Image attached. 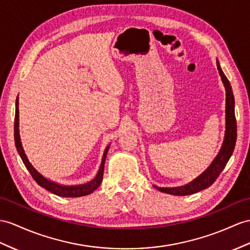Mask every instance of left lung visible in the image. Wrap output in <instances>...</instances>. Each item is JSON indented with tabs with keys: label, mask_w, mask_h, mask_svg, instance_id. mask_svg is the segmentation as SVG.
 <instances>
[{
	"label": "left lung",
	"mask_w": 250,
	"mask_h": 250,
	"mask_svg": "<svg viewBox=\"0 0 250 250\" xmlns=\"http://www.w3.org/2000/svg\"><path fill=\"white\" fill-rule=\"evenodd\" d=\"M216 65L218 73L222 78V82L224 83L225 91H226V129H225V137L222 144V147L218 151L216 157L213 159L210 166L207 167L205 172L200 174L198 177L193 179L188 184L181 186V187H175V188H159L154 186L158 190L171 194V195H177V196H185L190 195V194L197 193L205 188H209L213 182H214L224 167H226L227 162L229 161L231 155L233 153L235 142H236V121H235V114H234V96L232 93V88L228 81L226 75L221 69L220 62L216 59Z\"/></svg>",
	"instance_id": "8db88e82"
}]
</instances>
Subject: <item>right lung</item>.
<instances>
[{
	"label": "right lung",
	"instance_id": "right-lung-1",
	"mask_svg": "<svg viewBox=\"0 0 250 250\" xmlns=\"http://www.w3.org/2000/svg\"><path fill=\"white\" fill-rule=\"evenodd\" d=\"M15 144H16L18 153H19L21 159L24 163V166L26 167V168L28 169L30 175L33 176L35 181L37 182L40 187L44 188L45 190L50 191L51 193L55 194V195H58L62 197L84 196V195H88V194H91L100 187L101 182L103 180V174H104V166H105L106 156H107L109 147H110V145H108L105 148L104 154H103L99 172H97L95 177L91 181L87 182V184L77 185V186H64V185H60V184H57V182L47 179L33 167V164L29 162L25 151H24V149H23L21 138H20V130H19V97L18 96L16 100V115H15Z\"/></svg>",
	"mask_w": 250,
	"mask_h": 250
}]
</instances>
